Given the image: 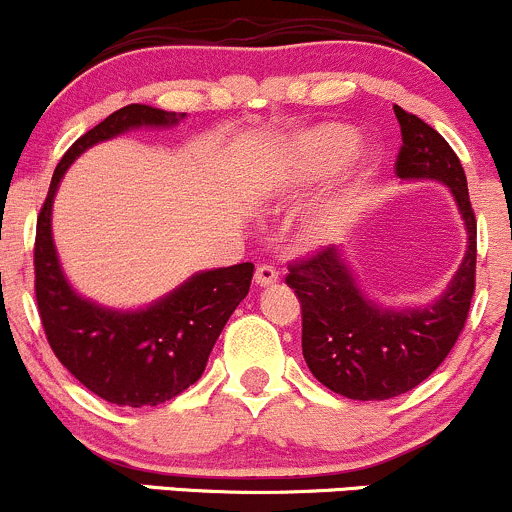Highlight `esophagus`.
Masks as SVG:
<instances>
[{
  "mask_svg": "<svg viewBox=\"0 0 512 512\" xmlns=\"http://www.w3.org/2000/svg\"><path fill=\"white\" fill-rule=\"evenodd\" d=\"M254 280H256L258 288H268V285L278 283V271H276V268H273V266H261V268H258V271H256Z\"/></svg>",
  "mask_w": 512,
  "mask_h": 512,
  "instance_id": "34e87169",
  "label": "esophagus"
}]
</instances>
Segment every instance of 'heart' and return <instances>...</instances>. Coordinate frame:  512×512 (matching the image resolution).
Returning a JSON list of instances; mask_svg holds the SVG:
<instances>
[{"mask_svg": "<svg viewBox=\"0 0 512 512\" xmlns=\"http://www.w3.org/2000/svg\"><path fill=\"white\" fill-rule=\"evenodd\" d=\"M356 146H359V136L349 126H317V129L298 136V141H293L288 151V161H285L283 170H280L276 178L271 180V188L268 190L298 192L315 183H322V180L332 178L337 170L346 166V161L354 156ZM373 170H376V156L371 153L361 163V180L371 178ZM356 195H359V188L344 192V195L315 207L300 222V244L307 251H322L327 246L337 244L346 229H349L351 219H354Z\"/></svg>", "mask_w": 512, "mask_h": 512, "instance_id": "b5f03b06", "label": "heart"}]
</instances>
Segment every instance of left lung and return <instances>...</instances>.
I'll return each instance as SVG.
<instances>
[{
    "instance_id": "1",
    "label": "left lung",
    "mask_w": 512,
    "mask_h": 512,
    "mask_svg": "<svg viewBox=\"0 0 512 512\" xmlns=\"http://www.w3.org/2000/svg\"><path fill=\"white\" fill-rule=\"evenodd\" d=\"M403 131L395 173L449 188L466 232L459 268L425 305H390L368 293L346 251L327 246L285 278L302 310V356L312 376L349 400H388L420 386L447 359L469 315L476 276V219L452 146L415 114L395 107Z\"/></svg>"
}]
</instances>
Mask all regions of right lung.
<instances>
[{
    "instance_id": "right-lung-1",
    "label": "right lung",
    "mask_w": 512,
    "mask_h": 512,
    "mask_svg": "<svg viewBox=\"0 0 512 512\" xmlns=\"http://www.w3.org/2000/svg\"><path fill=\"white\" fill-rule=\"evenodd\" d=\"M188 114L129 104L82 134L60 158L36 224V300L58 361L92 393L122 408H153L190 388L214 342L249 295L254 263L197 271L141 307H109L75 290L53 239V202L87 148L136 129H173Z\"/></svg>"
}]
</instances>
